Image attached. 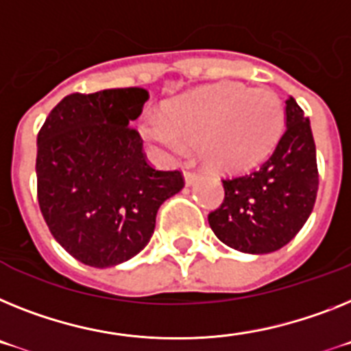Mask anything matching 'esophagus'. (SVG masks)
Listing matches in <instances>:
<instances>
[{"mask_svg": "<svg viewBox=\"0 0 351 351\" xmlns=\"http://www.w3.org/2000/svg\"><path fill=\"white\" fill-rule=\"evenodd\" d=\"M184 178H185V184L187 185H191V184H194V182H196V178H198V175H196V173H194V171H184Z\"/></svg>", "mask_w": 351, "mask_h": 351, "instance_id": "1", "label": "esophagus"}]
</instances>
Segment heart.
<instances>
[{
    "instance_id": "1",
    "label": "heart",
    "mask_w": 351,
    "mask_h": 351,
    "mask_svg": "<svg viewBox=\"0 0 351 351\" xmlns=\"http://www.w3.org/2000/svg\"><path fill=\"white\" fill-rule=\"evenodd\" d=\"M284 121V103L271 89L221 82L175 101L164 117L148 116L141 130L167 155L196 146L210 169L237 173L255 167L273 152Z\"/></svg>"
}]
</instances>
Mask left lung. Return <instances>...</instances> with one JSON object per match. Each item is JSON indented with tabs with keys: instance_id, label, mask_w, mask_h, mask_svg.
Returning <instances> with one entry per match:
<instances>
[{
	"instance_id": "obj_1",
	"label": "left lung",
	"mask_w": 351,
	"mask_h": 351,
	"mask_svg": "<svg viewBox=\"0 0 351 351\" xmlns=\"http://www.w3.org/2000/svg\"><path fill=\"white\" fill-rule=\"evenodd\" d=\"M285 128L271 157L248 175L225 178V199L208 214L221 243L244 253L280 250L302 230L316 203V144L311 121L294 98L285 101Z\"/></svg>"
}]
</instances>
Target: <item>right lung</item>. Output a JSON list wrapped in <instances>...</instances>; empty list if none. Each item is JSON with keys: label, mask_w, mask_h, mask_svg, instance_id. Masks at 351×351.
I'll list each match as a JSON object with an SVG mask.
<instances>
[{"label": "right lung", "mask_w": 351, "mask_h": 351, "mask_svg": "<svg viewBox=\"0 0 351 351\" xmlns=\"http://www.w3.org/2000/svg\"><path fill=\"white\" fill-rule=\"evenodd\" d=\"M148 98L141 87L69 94L37 135L40 212L62 248L87 266H116L143 252L158 207L185 184L182 171L146 160L132 121Z\"/></svg>", "instance_id": "add662e5"}]
</instances>
